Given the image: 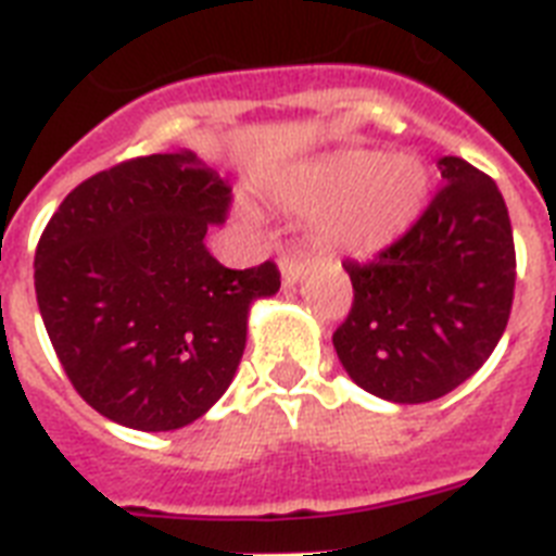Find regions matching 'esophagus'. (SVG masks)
<instances>
[{"label":"esophagus","mask_w":556,"mask_h":556,"mask_svg":"<svg viewBox=\"0 0 556 556\" xmlns=\"http://www.w3.org/2000/svg\"><path fill=\"white\" fill-rule=\"evenodd\" d=\"M304 267H306V264L301 258H292V255L281 258L278 269H281L283 287H295V283L301 281V275H304Z\"/></svg>","instance_id":"1"}]
</instances>
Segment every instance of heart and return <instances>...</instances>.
<instances>
[{
    "label": "heart",
    "instance_id": "b5f03b06",
    "mask_svg": "<svg viewBox=\"0 0 556 556\" xmlns=\"http://www.w3.org/2000/svg\"><path fill=\"white\" fill-rule=\"evenodd\" d=\"M287 210L320 215L324 244L341 252H371L415 224L429 195V169L409 153L343 150L275 187Z\"/></svg>",
    "mask_w": 556,
    "mask_h": 556
}]
</instances>
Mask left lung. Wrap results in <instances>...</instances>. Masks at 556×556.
I'll return each instance as SVG.
<instances>
[{"instance_id":"1","label":"left lung","mask_w":556,"mask_h":556,"mask_svg":"<svg viewBox=\"0 0 556 556\" xmlns=\"http://www.w3.org/2000/svg\"><path fill=\"white\" fill-rule=\"evenodd\" d=\"M446 187L371 264L346 261L355 301L332 334L346 375L392 403L438 401L489 361L515 298V238L492 178L443 155Z\"/></svg>"}]
</instances>
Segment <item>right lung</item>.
<instances>
[{
    "label": "right lung",
    "instance_id": "1",
    "mask_svg": "<svg viewBox=\"0 0 556 556\" xmlns=\"http://www.w3.org/2000/svg\"><path fill=\"white\" fill-rule=\"evenodd\" d=\"M227 201L199 155L155 153L81 181L41 232V320L76 392L113 424L173 432L236 378L252 304L281 275L210 255L204 236Z\"/></svg>",
    "mask_w": 556,
    "mask_h": 556
}]
</instances>
